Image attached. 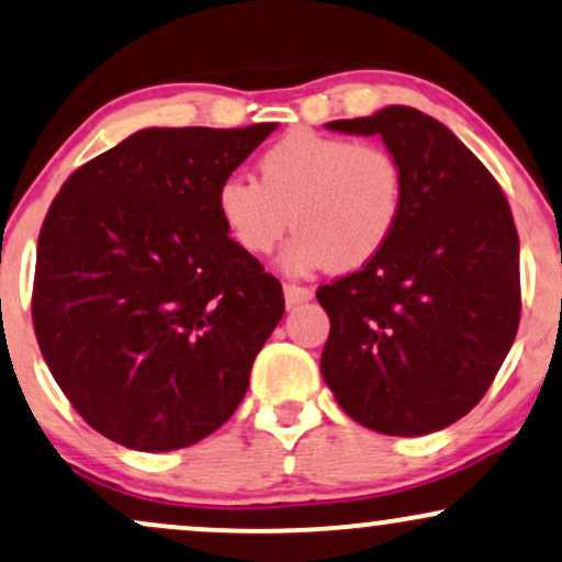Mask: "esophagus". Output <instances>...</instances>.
<instances>
[{
    "mask_svg": "<svg viewBox=\"0 0 562 562\" xmlns=\"http://www.w3.org/2000/svg\"><path fill=\"white\" fill-rule=\"evenodd\" d=\"M311 295H314V290H311V288L285 282V301H288V306H299V303H306V301H311Z\"/></svg>",
    "mask_w": 562,
    "mask_h": 562,
    "instance_id": "esophagus-1",
    "label": "esophagus"
}]
</instances>
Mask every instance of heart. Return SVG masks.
Segmentation results:
<instances>
[{
	"instance_id": "1",
	"label": "heart",
	"mask_w": 562,
	"mask_h": 562,
	"mask_svg": "<svg viewBox=\"0 0 562 562\" xmlns=\"http://www.w3.org/2000/svg\"><path fill=\"white\" fill-rule=\"evenodd\" d=\"M259 180L227 175L214 206L235 248L267 256L293 225L285 269L308 274L333 263L358 269L382 254L405 204L397 157L342 135L290 131L259 157Z\"/></svg>"
}]
</instances>
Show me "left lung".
I'll list each match as a JSON object with an SVG mask.
<instances>
[{"label":"left lung","mask_w":562,"mask_h":562,"mask_svg":"<svg viewBox=\"0 0 562 562\" xmlns=\"http://www.w3.org/2000/svg\"><path fill=\"white\" fill-rule=\"evenodd\" d=\"M327 127L382 135L405 172L395 235L358 272L316 290L329 316L322 376L361 427L445 429L495 382L520 319L518 233L492 172L414 106Z\"/></svg>","instance_id":"1"}]
</instances>
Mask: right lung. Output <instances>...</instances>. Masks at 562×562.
Here are the masks:
<instances>
[{"instance_id":"1","label":"right lung","mask_w":562,"mask_h":562,"mask_svg":"<svg viewBox=\"0 0 562 562\" xmlns=\"http://www.w3.org/2000/svg\"><path fill=\"white\" fill-rule=\"evenodd\" d=\"M277 123L146 127L78 167L42 225L33 329L80 418L144 452L235 414L285 299L214 206Z\"/></svg>"}]
</instances>
